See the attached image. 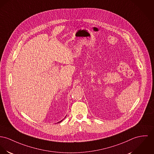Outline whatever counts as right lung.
I'll list each match as a JSON object with an SVG mask.
<instances>
[{
	"instance_id": "1",
	"label": "right lung",
	"mask_w": 154,
	"mask_h": 154,
	"mask_svg": "<svg viewBox=\"0 0 154 154\" xmlns=\"http://www.w3.org/2000/svg\"><path fill=\"white\" fill-rule=\"evenodd\" d=\"M61 121H60V122H61Z\"/></svg>"
}]
</instances>
